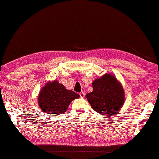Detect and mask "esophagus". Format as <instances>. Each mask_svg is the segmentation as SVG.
I'll list each match as a JSON object with an SVG mask.
<instances>
[{
	"instance_id": "esophagus-1",
	"label": "esophagus",
	"mask_w": 159,
	"mask_h": 159,
	"mask_svg": "<svg viewBox=\"0 0 159 159\" xmlns=\"http://www.w3.org/2000/svg\"><path fill=\"white\" fill-rule=\"evenodd\" d=\"M79 95H80V98H84V97H85V93H80V94H79Z\"/></svg>"
}]
</instances>
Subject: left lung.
<instances>
[{
  "label": "left lung",
  "mask_w": 159,
  "mask_h": 159,
  "mask_svg": "<svg viewBox=\"0 0 159 159\" xmlns=\"http://www.w3.org/2000/svg\"><path fill=\"white\" fill-rule=\"evenodd\" d=\"M93 90L85 95L93 110L104 116H114L125 102L124 90L116 78L107 73L92 83Z\"/></svg>",
  "instance_id": "1"
}]
</instances>
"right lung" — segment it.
<instances>
[{"label":"right lung","mask_w":159,"mask_h":159,"mask_svg":"<svg viewBox=\"0 0 159 159\" xmlns=\"http://www.w3.org/2000/svg\"><path fill=\"white\" fill-rule=\"evenodd\" d=\"M80 95L67 90L57 80L48 81L40 90L38 104L45 114L58 116L66 111L71 102Z\"/></svg>","instance_id":"obj_1"}]
</instances>
